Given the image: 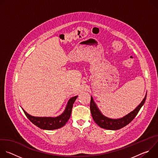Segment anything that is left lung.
<instances>
[{"mask_svg": "<svg viewBox=\"0 0 158 158\" xmlns=\"http://www.w3.org/2000/svg\"><path fill=\"white\" fill-rule=\"evenodd\" d=\"M146 99V94L144 99L136 109L126 116L119 119H110L104 116L97 107L93 97H91V99L90 109H91V112L94 121L99 127L109 130H118L126 126L134 119V118L138 114L141 107L144 104Z\"/></svg>", "mask_w": 158, "mask_h": 158, "instance_id": "obj_1", "label": "left lung"}]
</instances>
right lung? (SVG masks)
<instances>
[{"mask_svg": "<svg viewBox=\"0 0 158 158\" xmlns=\"http://www.w3.org/2000/svg\"><path fill=\"white\" fill-rule=\"evenodd\" d=\"M77 96H74L71 98L68 102H67V106L63 112V113L60 116L52 118V117H34L27 114V112L22 109L24 114L27 118L36 126L46 130H54L63 127L66 123L68 121L69 119L71 117L72 109L73 107V104L77 99Z\"/></svg>", "mask_w": 158, "mask_h": 158, "instance_id": "right-lung-1", "label": "right lung"}]
</instances>
